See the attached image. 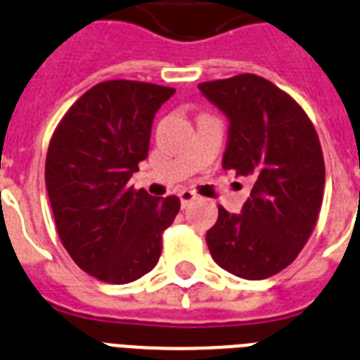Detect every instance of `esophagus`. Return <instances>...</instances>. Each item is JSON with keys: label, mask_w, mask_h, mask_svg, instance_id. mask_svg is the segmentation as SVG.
Segmentation results:
<instances>
[{"label": "esophagus", "mask_w": 360, "mask_h": 360, "mask_svg": "<svg viewBox=\"0 0 360 360\" xmlns=\"http://www.w3.org/2000/svg\"><path fill=\"white\" fill-rule=\"evenodd\" d=\"M177 198H179L181 205H183V207H186V205L192 203V201H194V199L198 198V194H195L194 190L183 188V190H179V194H177Z\"/></svg>", "instance_id": "1"}]
</instances>
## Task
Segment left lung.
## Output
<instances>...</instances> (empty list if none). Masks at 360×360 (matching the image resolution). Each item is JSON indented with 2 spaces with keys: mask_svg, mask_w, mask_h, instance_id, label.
<instances>
[{
  "mask_svg": "<svg viewBox=\"0 0 360 360\" xmlns=\"http://www.w3.org/2000/svg\"><path fill=\"white\" fill-rule=\"evenodd\" d=\"M199 91L229 119L223 168L252 179L240 214L219 207L207 245L225 271L264 280L288 267L315 229L326 181L319 135L300 105L258 75Z\"/></svg>",
  "mask_w": 360,
  "mask_h": 360,
  "instance_id": "obj_1",
  "label": "left lung"
}]
</instances>
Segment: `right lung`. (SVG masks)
<instances>
[{"label": "right lung", "instance_id": "1", "mask_svg": "<svg viewBox=\"0 0 360 360\" xmlns=\"http://www.w3.org/2000/svg\"><path fill=\"white\" fill-rule=\"evenodd\" d=\"M174 93L134 80L96 84L51 139L45 186L58 236L75 264L102 282L120 285L150 273L162 231L179 212L175 195L128 185L148 157L153 117Z\"/></svg>", "mask_w": 360, "mask_h": 360}]
</instances>
